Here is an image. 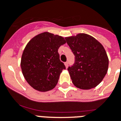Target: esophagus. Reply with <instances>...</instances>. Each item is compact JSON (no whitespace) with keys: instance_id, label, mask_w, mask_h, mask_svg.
<instances>
[{"instance_id":"34e87169","label":"esophagus","mask_w":121,"mask_h":121,"mask_svg":"<svg viewBox=\"0 0 121 121\" xmlns=\"http://www.w3.org/2000/svg\"><path fill=\"white\" fill-rule=\"evenodd\" d=\"M65 65L66 68L68 67V61H66V62L65 63Z\"/></svg>"}]
</instances>
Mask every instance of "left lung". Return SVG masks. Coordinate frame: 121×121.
Listing matches in <instances>:
<instances>
[{
    "label": "left lung",
    "mask_w": 121,
    "mask_h": 121,
    "mask_svg": "<svg viewBox=\"0 0 121 121\" xmlns=\"http://www.w3.org/2000/svg\"><path fill=\"white\" fill-rule=\"evenodd\" d=\"M65 40L74 55V64L68 68L73 83L82 89L98 86L108 69L109 60L103 45L85 33Z\"/></svg>",
    "instance_id": "left-lung-1"
}]
</instances>
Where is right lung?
<instances>
[{
	"instance_id": "1",
	"label": "right lung",
	"mask_w": 121,
	"mask_h": 121,
	"mask_svg": "<svg viewBox=\"0 0 121 121\" xmlns=\"http://www.w3.org/2000/svg\"><path fill=\"white\" fill-rule=\"evenodd\" d=\"M65 43L62 37L44 32L27 43L20 65L24 78L32 88L43 92L55 87L60 73L66 69L58 52Z\"/></svg>"
}]
</instances>
